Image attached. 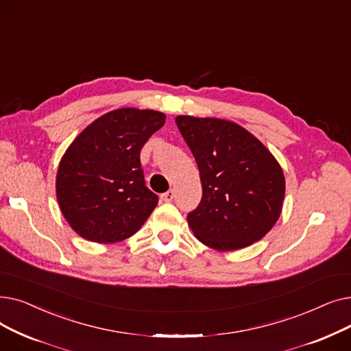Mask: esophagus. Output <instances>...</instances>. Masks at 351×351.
I'll return each instance as SVG.
<instances>
[{"mask_svg": "<svg viewBox=\"0 0 351 351\" xmlns=\"http://www.w3.org/2000/svg\"><path fill=\"white\" fill-rule=\"evenodd\" d=\"M174 191L173 190H169L167 193H164V194H161L160 195V198H161V202H164V203H170V202H173V198H174Z\"/></svg>", "mask_w": 351, "mask_h": 351, "instance_id": "esophagus-1", "label": "esophagus"}]
</instances>
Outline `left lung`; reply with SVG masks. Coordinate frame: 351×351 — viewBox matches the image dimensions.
<instances>
[{"instance_id": "1", "label": "left lung", "mask_w": 351, "mask_h": 351, "mask_svg": "<svg viewBox=\"0 0 351 351\" xmlns=\"http://www.w3.org/2000/svg\"><path fill=\"white\" fill-rule=\"evenodd\" d=\"M176 123L203 187L202 202L187 215L194 236L219 252L261 240L278 220L286 193L274 156L236 123L190 115Z\"/></svg>"}]
</instances>
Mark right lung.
Segmentation results:
<instances>
[{
  "mask_svg": "<svg viewBox=\"0 0 351 351\" xmlns=\"http://www.w3.org/2000/svg\"><path fill=\"white\" fill-rule=\"evenodd\" d=\"M164 123L160 111L114 110L66 148L56 190L61 213L78 236L117 243L141 228L158 197L145 187L140 152Z\"/></svg>",
  "mask_w": 351,
  "mask_h": 351,
  "instance_id": "obj_1",
  "label": "right lung"
}]
</instances>
